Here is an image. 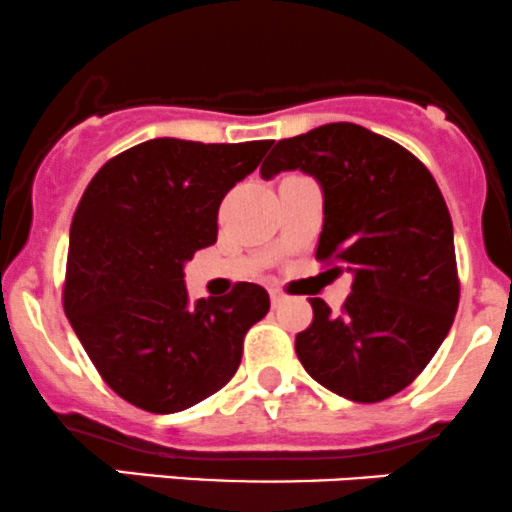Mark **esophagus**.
Instances as JSON below:
<instances>
[{
    "mask_svg": "<svg viewBox=\"0 0 512 512\" xmlns=\"http://www.w3.org/2000/svg\"><path fill=\"white\" fill-rule=\"evenodd\" d=\"M268 296H271V303H273V306H281V303L286 301V293H283L281 288H276V286L268 288Z\"/></svg>",
    "mask_w": 512,
    "mask_h": 512,
    "instance_id": "obj_1",
    "label": "esophagus"
}]
</instances>
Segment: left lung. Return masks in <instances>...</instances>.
<instances>
[{"label": "left lung", "mask_w": 512, "mask_h": 512, "mask_svg": "<svg viewBox=\"0 0 512 512\" xmlns=\"http://www.w3.org/2000/svg\"><path fill=\"white\" fill-rule=\"evenodd\" d=\"M303 171L321 184L316 258L351 273L341 313L311 298L298 361L328 391L378 403L416 381L453 326L460 283L453 221L430 171L408 149L348 121L281 139L263 179Z\"/></svg>", "instance_id": "8db88e82"}]
</instances>
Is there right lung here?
Wrapping results in <instances>:
<instances>
[{"instance_id":"add662e5","label":"right lung","mask_w":512,"mask_h":512,"mask_svg":"<svg viewBox=\"0 0 512 512\" xmlns=\"http://www.w3.org/2000/svg\"><path fill=\"white\" fill-rule=\"evenodd\" d=\"M271 141L151 139L106 161L69 231L64 311L106 386L149 413H179L234 378L266 288L236 283L191 306L184 263L216 244L224 196Z\"/></svg>"}]
</instances>
